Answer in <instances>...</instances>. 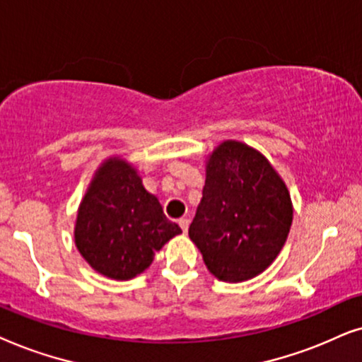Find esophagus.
I'll return each instance as SVG.
<instances>
[{"instance_id":"1","label":"esophagus","mask_w":362,"mask_h":362,"mask_svg":"<svg viewBox=\"0 0 362 362\" xmlns=\"http://www.w3.org/2000/svg\"><path fill=\"white\" fill-rule=\"evenodd\" d=\"M178 225H180L182 231L187 233V230H189V225H190V220L189 218H180V220H178Z\"/></svg>"}]
</instances>
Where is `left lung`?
I'll return each instance as SVG.
<instances>
[{
  "instance_id": "obj_1",
  "label": "left lung",
  "mask_w": 362,
  "mask_h": 362,
  "mask_svg": "<svg viewBox=\"0 0 362 362\" xmlns=\"http://www.w3.org/2000/svg\"><path fill=\"white\" fill-rule=\"evenodd\" d=\"M291 221L290 192L263 153L237 141L210 153L189 237L215 278L238 283L264 272L281 252Z\"/></svg>"
}]
</instances>
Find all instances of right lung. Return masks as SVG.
Masks as SVG:
<instances>
[{
  "instance_id": "obj_1",
  "label": "right lung",
  "mask_w": 362,
  "mask_h": 362,
  "mask_svg": "<svg viewBox=\"0 0 362 362\" xmlns=\"http://www.w3.org/2000/svg\"><path fill=\"white\" fill-rule=\"evenodd\" d=\"M178 233L180 226L163 215L136 168L110 157L95 170L81 202L74 242L98 273L131 279L151 267L156 252Z\"/></svg>"
}]
</instances>
